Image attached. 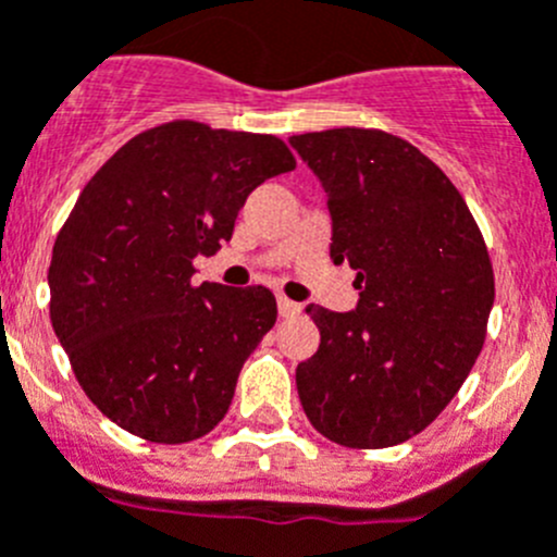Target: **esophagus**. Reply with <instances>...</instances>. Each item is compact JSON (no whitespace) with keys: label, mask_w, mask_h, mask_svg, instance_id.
Here are the masks:
<instances>
[{"label":"esophagus","mask_w":557,"mask_h":557,"mask_svg":"<svg viewBox=\"0 0 557 557\" xmlns=\"http://www.w3.org/2000/svg\"><path fill=\"white\" fill-rule=\"evenodd\" d=\"M278 314H282V318H295V314H300V304L278 295Z\"/></svg>","instance_id":"esophagus-1"}]
</instances>
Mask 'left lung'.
Wrapping results in <instances>:
<instances>
[{
	"mask_svg": "<svg viewBox=\"0 0 557 557\" xmlns=\"http://www.w3.org/2000/svg\"><path fill=\"white\" fill-rule=\"evenodd\" d=\"M331 212V259L356 270L359 304L306 314L320 348L295 370L314 431L379 450L425 431L486 339L494 273L475 218L420 149L379 129L289 137Z\"/></svg>",
	"mask_w": 557,
	"mask_h": 557,
	"instance_id": "1",
	"label": "left lung"
}]
</instances>
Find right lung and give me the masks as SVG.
Masks as SVG:
<instances>
[{"instance_id":"1","label":"right lung","mask_w":557,"mask_h":557,"mask_svg":"<svg viewBox=\"0 0 557 557\" xmlns=\"http://www.w3.org/2000/svg\"><path fill=\"white\" fill-rule=\"evenodd\" d=\"M295 157L278 137L173 121L132 137L90 178L49 264L52 329L115 425L182 445L226 417L245 359L275 323L264 287H193V259Z\"/></svg>"}]
</instances>
